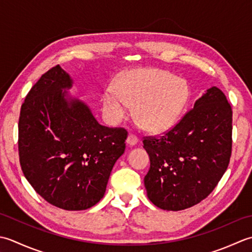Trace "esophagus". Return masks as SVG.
Wrapping results in <instances>:
<instances>
[{
	"label": "esophagus",
	"instance_id": "1",
	"mask_svg": "<svg viewBox=\"0 0 252 252\" xmlns=\"http://www.w3.org/2000/svg\"><path fill=\"white\" fill-rule=\"evenodd\" d=\"M138 140H139V138H138L136 135H133V133H129L127 137V145L128 146H135L136 143L138 142Z\"/></svg>",
	"mask_w": 252,
	"mask_h": 252
}]
</instances>
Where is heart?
Masks as SVG:
<instances>
[{
    "mask_svg": "<svg viewBox=\"0 0 252 252\" xmlns=\"http://www.w3.org/2000/svg\"><path fill=\"white\" fill-rule=\"evenodd\" d=\"M189 99L186 80L165 70L135 69L117 81L115 89L102 95V105L111 123H119L135 105L137 122L149 131H165L175 125Z\"/></svg>",
    "mask_w": 252,
    "mask_h": 252,
    "instance_id": "heart-1",
    "label": "heart"
}]
</instances>
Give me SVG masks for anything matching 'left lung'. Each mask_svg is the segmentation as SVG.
<instances>
[{
	"mask_svg": "<svg viewBox=\"0 0 252 252\" xmlns=\"http://www.w3.org/2000/svg\"><path fill=\"white\" fill-rule=\"evenodd\" d=\"M232 117L226 96L212 87L171 129L143 137L150 157L145 186L153 204L181 211L213 191L232 156Z\"/></svg>",
	"mask_w": 252,
	"mask_h": 252,
	"instance_id": "obj_1",
	"label": "left lung"
}]
</instances>
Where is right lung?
<instances>
[{
	"label": "right lung",
	"mask_w": 252,
	"mask_h": 252,
	"mask_svg": "<svg viewBox=\"0 0 252 252\" xmlns=\"http://www.w3.org/2000/svg\"><path fill=\"white\" fill-rule=\"evenodd\" d=\"M67 73L56 65L25 97L18 121V155L25 177L54 207L79 211L103 198L128 132L102 126L80 101L65 100Z\"/></svg>",
	"instance_id": "1"
}]
</instances>
